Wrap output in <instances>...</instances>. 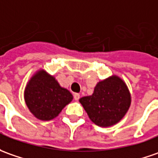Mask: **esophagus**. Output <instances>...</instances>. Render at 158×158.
I'll list each match as a JSON object with an SVG mask.
<instances>
[{
    "mask_svg": "<svg viewBox=\"0 0 158 158\" xmlns=\"http://www.w3.org/2000/svg\"><path fill=\"white\" fill-rule=\"evenodd\" d=\"M73 97H74V99L75 100H79V98H80V95H79V93H74V95H73Z\"/></svg>",
    "mask_w": 158,
    "mask_h": 158,
    "instance_id": "1",
    "label": "esophagus"
}]
</instances>
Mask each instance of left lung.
<instances>
[{"label": "left lung", "instance_id": "8db88e82", "mask_svg": "<svg viewBox=\"0 0 158 158\" xmlns=\"http://www.w3.org/2000/svg\"><path fill=\"white\" fill-rule=\"evenodd\" d=\"M89 118L100 127L118 123L128 111L131 97L126 84L117 75L99 81L91 96L81 98Z\"/></svg>", "mask_w": 158, "mask_h": 158}]
</instances>
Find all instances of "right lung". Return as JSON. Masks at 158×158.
<instances>
[{"instance_id": "right-lung-1", "label": "right lung", "mask_w": 158, "mask_h": 158, "mask_svg": "<svg viewBox=\"0 0 158 158\" xmlns=\"http://www.w3.org/2000/svg\"><path fill=\"white\" fill-rule=\"evenodd\" d=\"M73 98L67 89L61 87L55 78L43 69L31 77L24 91L27 108L35 118L42 121L56 118Z\"/></svg>"}]
</instances>
